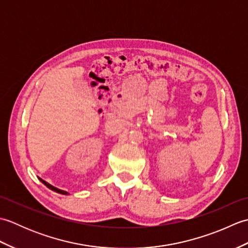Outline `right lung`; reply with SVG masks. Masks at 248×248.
Here are the masks:
<instances>
[{
	"mask_svg": "<svg viewBox=\"0 0 248 248\" xmlns=\"http://www.w3.org/2000/svg\"><path fill=\"white\" fill-rule=\"evenodd\" d=\"M39 180H40L41 182H43L46 186H48L50 189H52V191L57 192V193H60V194H64V195H67V194H68L66 191H62V189H60V188H57V187H55V186H51V184H49L48 182H46L45 180H43V179L39 178Z\"/></svg>",
	"mask_w": 248,
	"mask_h": 248,
	"instance_id": "1",
	"label": "right lung"
}]
</instances>
